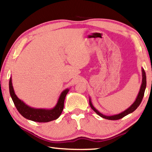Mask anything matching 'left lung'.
<instances>
[{
    "label": "left lung",
    "instance_id": "8db88e82",
    "mask_svg": "<svg viewBox=\"0 0 152 152\" xmlns=\"http://www.w3.org/2000/svg\"><path fill=\"white\" fill-rule=\"evenodd\" d=\"M142 70V83H141V88H140V91L139 92V94L137 95V97L136 98V100L135 102L132 104V106L129 107L127 109H126L124 111L119 113L118 115H113V116H106V115H102V113H100L99 111L95 109L93 105H92L91 99L89 100V103H90V106L92 108V109L94 110V111L96 113L97 115H99L100 117H101L104 119H109V120H118L120 119H122L123 117H124L126 115H127L130 113H133L134 110L137 109V108L140 106V104H141V101H142V99L144 96V92H145V90L146 88V75H145V72L144 71L143 68H141Z\"/></svg>",
    "mask_w": 152,
    "mask_h": 152
}]
</instances>
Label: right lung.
Returning a JSON list of instances; mask_svg holds the SVG:
<instances>
[{"mask_svg":"<svg viewBox=\"0 0 152 152\" xmlns=\"http://www.w3.org/2000/svg\"><path fill=\"white\" fill-rule=\"evenodd\" d=\"M69 89H66L61 92L57 104L54 108L51 109H34L28 106L15 94L12 84V78H10L9 80V92L11 96L15 106L16 107L18 111L25 119L33 121L46 123L57 119L62 113L64 105V100L66 94H68Z\"/></svg>","mask_w":152,"mask_h":152,"instance_id":"1","label":"right lung"}]
</instances>
